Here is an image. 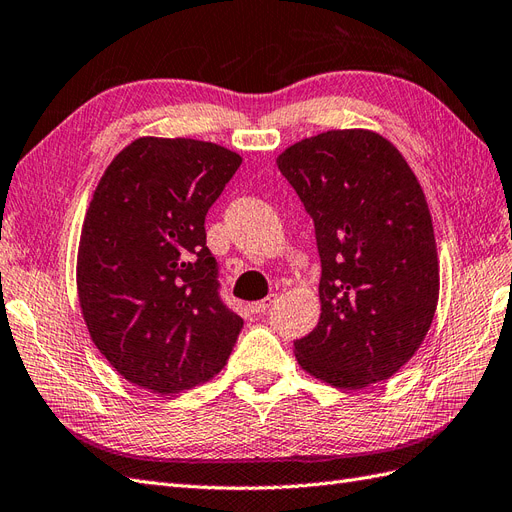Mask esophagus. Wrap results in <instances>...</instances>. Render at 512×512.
Instances as JSON below:
<instances>
[{
    "label": "esophagus",
    "mask_w": 512,
    "mask_h": 512,
    "mask_svg": "<svg viewBox=\"0 0 512 512\" xmlns=\"http://www.w3.org/2000/svg\"><path fill=\"white\" fill-rule=\"evenodd\" d=\"M273 303H275V295H269V297H265V299L250 303V310H252V314H262L267 308H271Z\"/></svg>",
    "instance_id": "obj_1"
}]
</instances>
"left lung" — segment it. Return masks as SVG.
I'll list each match as a JSON object with an SVG mask.
<instances>
[{"label":"left lung","mask_w":512,"mask_h":512,"mask_svg":"<svg viewBox=\"0 0 512 512\" xmlns=\"http://www.w3.org/2000/svg\"><path fill=\"white\" fill-rule=\"evenodd\" d=\"M278 168L314 222L321 319L295 340L299 366L334 388L390 379L420 349L439 297L431 213L405 157L379 133L327 131Z\"/></svg>","instance_id":"left-lung-1"}]
</instances>
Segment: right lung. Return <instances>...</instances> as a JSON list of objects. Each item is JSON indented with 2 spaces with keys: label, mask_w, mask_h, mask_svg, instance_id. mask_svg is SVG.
Here are the masks:
<instances>
[{
  "label": "right lung",
  "mask_w": 512,
  "mask_h": 512,
  "mask_svg": "<svg viewBox=\"0 0 512 512\" xmlns=\"http://www.w3.org/2000/svg\"><path fill=\"white\" fill-rule=\"evenodd\" d=\"M241 161L211 142L140 137L96 185L77 254L81 314L96 349L140 388L209 381L239 338L204 217Z\"/></svg>",
  "instance_id": "1"
}]
</instances>
